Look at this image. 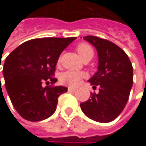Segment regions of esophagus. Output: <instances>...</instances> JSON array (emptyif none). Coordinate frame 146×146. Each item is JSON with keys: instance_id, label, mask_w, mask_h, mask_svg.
<instances>
[{"instance_id": "1", "label": "esophagus", "mask_w": 146, "mask_h": 146, "mask_svg": "<svg viewBox=\"0 0 146 146\" xmlns=\"http://www.w3.org/2000/svg\"><path fill=\"white\" fill-rule=\"evenodd\" d=\"M68 91H75L76 89H75V88H73V87H68Z\"/></svg>"}]
</instances>
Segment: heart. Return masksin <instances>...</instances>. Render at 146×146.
Instances as JSON below:
<instances>
[{
    "mask_svg": "<svg viewBox=\"0 0 146 146\" xmlns=\"http://www.w3.org/2000/svg\"><path fill=\"white\" fill-rule=\"evenodd\" d=\"M77 51L82 59H84V57L89 56H93V55H94L93 49L91 48V46L90 44H86V43H81V44H78ZM83 77H84V74L82 73L75 72V71H67V72L62 73V75L60 77V80L64 84L75 86L80 82V80L82 79Z\"/></svg>",
    "mask_w": 146,
    "mask_h": 146,
    "instance_id": "1",
    "label": "heart"
}]
</instances>
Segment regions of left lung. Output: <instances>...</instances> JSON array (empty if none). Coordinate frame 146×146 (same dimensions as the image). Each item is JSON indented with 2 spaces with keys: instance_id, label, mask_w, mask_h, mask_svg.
Segmentation results:
<instances>
[{
  "instance_id": "1",
  "label": "left lung",
  "mask_w": 146,
  "mask_h": 146,
  "mask_svg": "<svg viewBox=\"0 0 146 146\" xmlns=\"http://www.w3.org/2000/svg\"><path fill=\"white\" fill-rule=\"evenodd\" d=\"M97 50L98 69L88 81L99 87L90 99L80 103L82 111L89 118L109 123L124 109L133 86V67L127 54L117 44L96 36H84Z\"/></svg>"
}]
</instances>
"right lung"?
I'll return each mask as SVG.
<instances>
[{
	"label": "right lung",
	"instance_id": "1",
	"mask_svg": "<svg viewBox=\"0 0 146 146\" xmlns=\"http://www.w3.org/2000/svg\"><path fill=\"white\" fill-rule=\"evenodd\" d=\"M42 38L26 41L6 58L3 65L5 86L19 115L31 122L50 117L56 109L58 97L68 91L64 86H43L55 84L53 77L61 53L75 40ZM1 79V78H0Z\"/></svg>",
	"mask_w": 146,
	"mask_h": 146
}]
</instances>
